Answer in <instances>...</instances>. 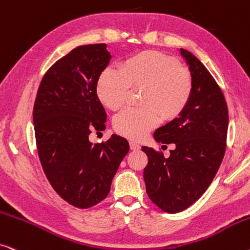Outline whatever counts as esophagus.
I'll use <instances>...</instances> for the list:
<instances>
[{"mask_svg": "<svg viewBox=\"0 0 250 250\" xmlns=\"http://www.w3.org/2000/svg\"><path fill=\"white\" fill-rule=\"evenodd\" d=\"M129 148H131V150H139L140 149V145L134 141H129Z\"/></svg>", "mask_w": 250, "mask_h": 250, "instance_id": "1", "label": "esophagus"}]
</instances>
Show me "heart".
<instances>
[{
	"label": "heart",
	"instance_id": "heart-1",
	"mask_svg": "<svg viewBox=\"0 0 250 250\" xmlns=\"http://www.w3.org/2000/svg\"><path fill=\"white\" fill-rule=\"evenodd\" d=\"M129 88H144L141 104L129 108L113 119L118 134L140 140L160 123L174 119L184 111L192 94V77L174 57L147 50L132 55L119 63V71L106 67L100 74L96 92L106 108L124 105Z\"/></svg>",
	"mask_w": 250,
	"mask_h": 250
}]
</instances>
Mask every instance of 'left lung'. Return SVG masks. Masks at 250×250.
I'll return each instance as SVG.
<instances>
[{
	"label": "left lung",
	"instance_id": "left-lung-1",
	"mask_svg": "<svg viewBox=\"0 0 250 250\" xmlns=\"http://www.w3.org/2000/svg\"><path fill=\"white\" fill-rule=\"evenodd\" d=\"M192 76V94L179 117L157 128L154 138L174 144L170 156L142 147L148 156L144 170L151 202L168 213L180 212L199 200L215 178L224 158L229 110L224 94L206 66L180 49Z\"/></svg>",
	"mask_w": 250,
	"mask_h": 250
}]
</instances>
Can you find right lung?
I'll list each match as a JSON object with an SVG mask.
<instances>
[{
    "mask_svg": "<svg viewBox=\"0 0 250 250\" xmlns=\"http://www.w3.org/2000/svg\"><path fill=\"white\" fill-rule=\"evenodd\" d=\"M111 55L105 43L85 44L58 60L39 86L33 124L42 168L53 188L80 209L96 206L128 153L126 139L112 134L92 144V131L105 128L106 113L96 94Z\"/></svg>",
    "mask_w": 250,
    "mask_h": 250,
    "instance_id": "right-lung-1",
    "label": "right lung"
}]
</instances>
